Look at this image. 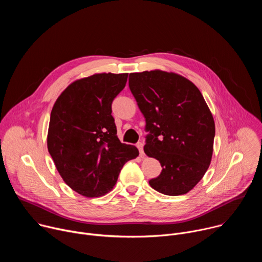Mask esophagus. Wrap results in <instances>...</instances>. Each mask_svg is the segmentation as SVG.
Masks as SVG:
<instances>
[{
  "instance_id": "esophagus-1",
  "label": "esophagus",
  "mask_w": 262,
  "mask_h": 262,
  "mask_svg": "<svg viewBox=\"0 0 262 262\" xmlns=\"http://www.w3.org/2000/svg\"><path fill=\"white\" fill-rule=\"evenodd\" d=\"M143 146H144V144H143V143H141V142H139V143L137 144V147H138V149H139V152H140V157H142V158L145 156L144 150H143Z\"/></svg>"
}]
</instances>
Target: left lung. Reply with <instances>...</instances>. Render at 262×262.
I'll list each match as a JSON object with an SVG mask.
<instances>
[{
	"mask_svg": "<svg viewBox=\"0 0 262 262\" xmlns=\"http://www.w3.org/2000/svg\"><path fill=\"white\" fill-rule=\"evenodd\" d=\"M128 86L146 121L144 151L163 168L149 184L168 196L186 194L204 176L213 149L214 121L201 92L162 70L130 73Z\"/></svg>",
	"mask_w": 262,
	"mask_h": 262,
	"instance_id": "1",
	"label": "left lung"
}]
</instances>
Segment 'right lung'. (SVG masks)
<instances>
[{"mask_svg": "<svg viewBox=\"0 0 262 262\" xmlns=\"http://www.w3.org/2000/svg\"><path fill=\"white\" fill-rule=\"evenodd\" d=\"M127 73H98L70 84L56 100L48 149L63 180L85 197L113 189L123 165L139 156L137 147L117 138L112 102Z\"/></svg>", "mask_w": 262, "mask_h": 262, "instance_id": "1", "label": "right lung"}]
</instances>
